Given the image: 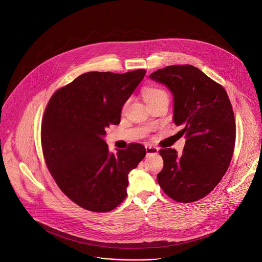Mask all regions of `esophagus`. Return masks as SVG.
Returning a JSON list of instances; mask_svg holds the SVG:
<instances>
[{
    "label": "esophagus",
    "instance_id": "1",
    "mask_svg": "<svg viewBox=\"0 0 262 262\" xmlns=\"http://www.w3.org/2000/svg\"><path fill=\"white\" fill-rule=\"evenodd\" d=\"M145 149H146V152L148 156L149 155H157L159 152V148L151 146V145H146Z\"/></svg>",
    "mask_w": 262,
    "mask_h": 262
}]
</instances>
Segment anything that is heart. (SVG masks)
Wrapping results in <instances>:
<instances>
[{
	"label": "heart",
	"instance_id": "b5f03b06",
	"mask_svg": "<svg viewBox=\"0 0 262 262\" xmlns=\"http://www.w3.org/2000/svg\"><path fill=\"white\" fill-rule=\"evenodd\" d=\"M143 96H144V99L146 100V102H150V101H154L160 97H168L167 96V93L163 90V89H160V88H155V87H148V88H145L143 90Z\"/></svg>",
	"mask_w": 262,
	"mask_h": 262
}]
</instances>
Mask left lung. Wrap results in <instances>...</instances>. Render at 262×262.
Returning a JSON list of instances; mask_svg holds the SVG:
<instances>
[{
  "instance_id": "8db88e82",
  "label": "left lung",
  "mask_w": 262,
  "mask_h": 262,
  "mask_svg": "<svg viewBox=\"0 0 262 262\" xmlns=\"http://www.w3.org/2000/svg\"><path fill=\"white\" fill-rule=\"evenodd\" d=\"M173 95V121L181 126V156L161 149L164 168L158 174L163 191L182 203L208 195L226 173L234 150L235 121L229 97L220 84L192 65H172L149 76Z\"/></svg>"
}]
</instances>
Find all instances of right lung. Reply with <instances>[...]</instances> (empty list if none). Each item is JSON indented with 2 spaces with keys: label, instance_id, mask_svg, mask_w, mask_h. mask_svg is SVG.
Masks as SVG:
<instances>
[{
  "label": "right lung",
  "instance_id": "obj_1",
  "mask_svg": "<svg viewBox=\"0 0 262 262\" xmlns=\"http://www.w3.org/2000/svg\"><path fill=\"white\" fill-rule=\"evenodd\" d=\"M145 69L122 74L90 71L55 92L41 124L47 166L61 191L81 207L106 212L126 197L128 174L144 159L143 145L110 152L105 128L144 79Z\"/></svg>",
  "mask_w": 262,
  "mask_h": 262
}]
</instances>
